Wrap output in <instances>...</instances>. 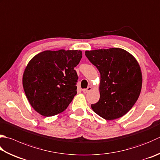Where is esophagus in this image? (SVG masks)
<instances>
[{"instance_id": "esophagus-1", "label": "esophagus", "mask_w": 160, "mask_h": 160, "mask_svg": "<svg viewBox=\"0 0 160 160\" xmlns=\"http://www.w3.org/2000/svg\"><path fill=\"white\" fill-rule=\"evenodd\" d=\"M91 90H92V87H91V86H88V88H87L86 89H83L82 90H83V92L84 93H88V92H90Z\"/></svg>"}]
</instances>
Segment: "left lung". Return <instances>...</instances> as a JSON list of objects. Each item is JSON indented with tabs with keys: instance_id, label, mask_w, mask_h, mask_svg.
<instances>
[{
	"instance_id": "obj_1",
	"label": "left lung",
	"mask_w": 160,
	"mask_h": 160,
	"mask_svg": "<svg viewBox=\"0 0 160 160\" xmlns=\"http://www.w3.org/2000/svg\"><path fill=\"white\" fill-rule=\"evenodd\" d=\"M85 55L100 73V98L91 104L93 111L108 120L125 115L136 103L142 86L136 58L120 48L86 51Z\"/></svg>"
}]
</instances>
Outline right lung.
Instances as JSON below:
<instances>
[{
  "label": "right lung",
  "instance_id": "right-lung-1",
  "mask_svg": "<svg viewBox=\"0 0 160 160\" xmlns=\"http://www.w3.org/2000/svg\"><path fill=\"white\" fill-rule=\"evenodd\" d=\"M80 50L44 51L29 61L23 74V87L38 113L53 116L64 111L77 95Z\"/></svg>",
  "mask_w": 160,
  "mask_h": 160
}]
</instances>
